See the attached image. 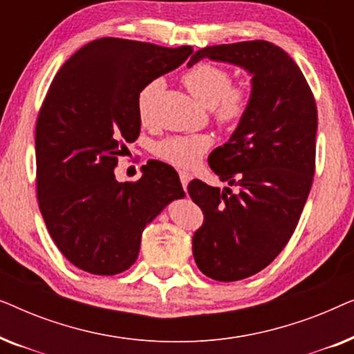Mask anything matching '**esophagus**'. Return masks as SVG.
I'll list each match as a JSON object with an SVG mask.
<instances>
[{
    "instance_id": "obj_1",
    "label": "esophagus",
    "mask_w": 354,
    "mask_h": 354,
    "mask_svg": "<svg viewBox=\"0 0 354 354\" xmlns=\"http://www.w3.org/2000/svg\"><path fill=\"white\" fill-rule=\"evenodd\" d=\"M178 176H180V182H182L183 190H187V185H188V182L192 180V176L188 172H178Z\"/></svg>"
}]
</instances>
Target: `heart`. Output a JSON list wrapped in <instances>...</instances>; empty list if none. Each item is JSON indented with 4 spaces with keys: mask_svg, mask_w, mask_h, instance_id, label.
I'll return each mask as SVG.
<instances>
[{
    "mask_svg": "<svg viewBox=\"0 0 354 354\" xmlns=\"http://www.w3.org/2000/svg\"><path fill=\"white\" fill-rule=\"evenodd\" d=\"M182 80L198 103L206 108H214V118L221 125L239 124L248 113L253 88L246 84L232 85L234 77L224 67L212 62H200L188 69ZM162 86L161 79H154L140 90L137 109L143 122L149 120L153 104ZM211 145L212 138L209 135H176L161 140L154 147V153L172 166L190 169L200 162Z\"/></svg>",
    "mask_w": 354,
    "mask_h": 354,
    "instance_id": "obj_1",
    "label": "heart"
}]
</instances>
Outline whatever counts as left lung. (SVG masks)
Returning a JSON list of instances; mask_svg holds the SVG:
<instances>
[{"label": "left lung", "mask_w": 354, "mask_h": 354, "mask_svg": "<svg viewBox=\"0 0 354 354\" xmlns=\"http://www.w3.org/2000/svg\"><path fill=\"white\" fill-rule=\"evenodd\" d=\"M203 57L248 71L253 100L230 140L207 162L232 192L195 180L188 195L205 221L193 235L198 269L219 282L250 277L277 258L297 229L316 171L317 108L303 72L264 40L206 46Z\"/></svg>", "instance_id": "8db88e82"}]
</instances>
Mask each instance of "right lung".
Returning <instances> with one entry per match:
<instances>
[{
    "label": "right lung",
    "instance_id": "1",
    "mask_svg": "<svg viewBox=\"0 0 354 354\" xmlns=\"http://www.w3.org/2000/svg\"><path fill=\"white\" fill-rule=\"evenodd\" d=\"M192 53L104 37L75 51L51 82L35 129L37 198L53 241L75 268L127 270L145 227L185 196L166 162L148 161L140 180L124 183L114 167L140 135V90Z\"/></svg>",
    "mask_w": 354,
    "mask_h": 354
}]
</instances>
